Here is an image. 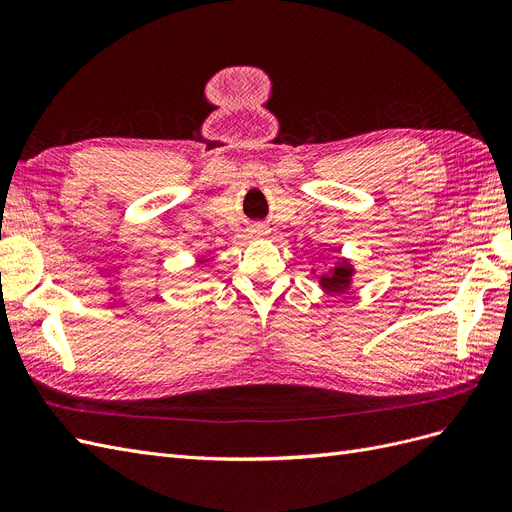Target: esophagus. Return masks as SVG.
I'll list each match as a JSON object with an SVG mask.
<instances>
[{
	"label": "esophagus",
	"mask_w": 512,
	"mask_h": 512,
	"mask_svg": "<svg viewBox=\"0 0 512 512\" xmlns=\"http://www.w3.org/2000/svg\"><path fill=\"white\" fill-rule=\"evenodd\" d=\"M250 232L254 237H267L269 235V230H267V226H262V224H254L252 228H250Z\"/></svg>",
	"instance_id": "34e87169"
}]
</instances>
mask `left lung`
Wrapping results in <instances>:
<instances>
[{
	"label": "left lung",
	"instance_id": "1",
	"mask_svg": "<svg viewBox=\"0 0 512 512\" xmlns=\"http://www.w3.org/2000/svg\"><path fill=\"white\" fill-rule=\"evenodd\" d=\"M354 265L348 258H339L335 265H331L324 273H316V269H312V275L318 280L320 288L327 294H344L352 288L354 284Z\"/></svg>",
	"mask_w": 512,
	"mask_h": 512
}]
</instances>
